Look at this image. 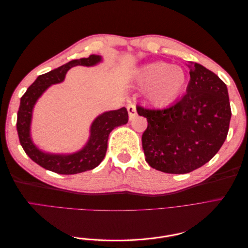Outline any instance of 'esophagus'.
<instances>
[{
  "mask_svg": "<svg viewBox=\"0 0 248 248\" xmlns=\"http://www.w3.org/2000/svg\"><path fill=\"white\" fill-rule=\"evenodd\" d=\"M127 110H128L129 120H130V121L137 117V115H138V112H137V107L134 106V104H132V103L129 104V106L127 107Z\"/></svg>",
  "mask_w": 248,
  "mask_h": 248,
  "instance_id": "34e87169",
  "label": "esophagus"
}]
</instances>
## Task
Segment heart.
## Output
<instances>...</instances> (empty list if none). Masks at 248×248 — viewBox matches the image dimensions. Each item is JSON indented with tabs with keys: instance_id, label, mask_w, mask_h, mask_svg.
Returning a JSON list of instances; mask_svg holds the SVG:
<instances>
[{
	"instance_id": "heart-1",
	"label": "heart",
	"mask_w": 248,
	"mask_h": 248,
	"mask_svg": "<svg viewBox=\"0 0 248 248\" xmlns=\"http://www.w3.org/2000/svg\"><path fill=\"white\" fill-rule=\"evenodd\" d=\"M134 81L147 88L148 100L157 107L174 102L186 86L187 74L182 67L166 62H153L141 66L134 72Z\"/></svg>"
}]
</instances>
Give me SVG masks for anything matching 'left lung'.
Returning a JSON list of instances; mask_svg holds the SVG:
<instances>
[{
  "instance_id": "left-lung-1",
  "label": "left lung",
  "mask_w": 248,
  "mask_h": 248,
  "mask_svg": "<svg viewBox=\"0 0 248 248\" xmlns=\"http://www.w3.org/2000/svg\"><path fill=\"white\" fill-rule=\"evenodd\" d=\"M190 80L181 99L162 109L137 107L147 118L141 142L150 167L168 174L201 168L227 139L231 106L227 85L201 64L188 62Z\"/></svg>"
}]
</instances>
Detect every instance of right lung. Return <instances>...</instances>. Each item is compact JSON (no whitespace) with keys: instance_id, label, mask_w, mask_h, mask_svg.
Instances as JSON below:
<instances>
[{"instance_id":"1","label":"right lung","mask_w":248,"mask_h":248,"mask_svg":"<svg viewBox=\"0 0 248 248\" xmlns=\"http://www.w3.org/2000/svg\"><path fill=\"white\" fill-rule=\"evenodd\" d=\"M101 61L102 58L98 55L72 60L59 68L39 76L20 98L16 122L20 145L30 158L46 170L61 175H73L98 167L106 156L110 131L128 122V112L125 108L102 112L96 117L90 127V137L87 144L79 151L70 154L47 153L34 144L31 137V124L37 100L51 85L62 82L67 71L72 67L78 65L91 67Z\"/></svg>"}]
</instances>
